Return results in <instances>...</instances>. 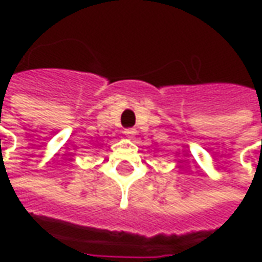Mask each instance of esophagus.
<instances>
[{
    "label": "esophagus",
    "mask_w": 262,
    "mask_h": 262,
    "mask_svg": "<svg viewBox=\"0 0 262 262\" xmlns=\"http://www.w3.org/2000/svg\"><path fill=\"white\" fill-rule=\"evenodd\" d=\"M125 136L129 137V139H133L135 137V135H136V129H125Z\"/></svg>",
    "instance_id": "1"
}]
</instances>
